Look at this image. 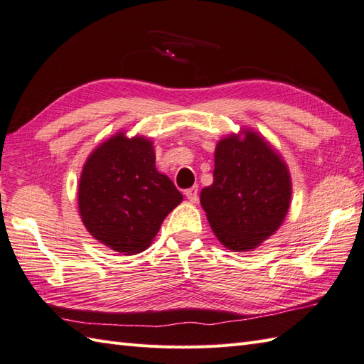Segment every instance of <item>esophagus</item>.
Segmentation results:
<instances>
[{
    "mask_svg": "<svg viewBox=\"0 0 364 364\" xmlns=\"http://www.w3.org/2000/svg\"><path fill=\"white\" fill-rule=\"evenodd\" d=\"M185 196L190 202H196L199 199V193H198V187H191L188 190H185Z\"/></svg>",
    "mask_w": 364,
    "mask_h": 364,
    "instance_id": "1",
    "label": "esophagus"
}]
</instances>
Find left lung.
Segmentation results:
<instances>
[{"mask_svg": "<svg viewBox=\"0 0 364 364\" xmlns=\"http://www.w3.org/2000/svg\"><path fill=\"white\" fill-rule=\"evenodd\" d=\"M291 196L287 166L256 132L220 140L215 153L213 183L200 203L213 232L227 249L258 247L284 220Z\"/></svg>", "mask_w": 364, "mask_h": 364, "instance_id": "8db88e82", "label": "left lung"}]
</instances>
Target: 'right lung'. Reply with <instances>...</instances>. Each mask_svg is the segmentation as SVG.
Returning a JSON list of instances; mask_svg holds the SVG:
<instances>
[{"label":"right lung","instance_id":"1","mask_svg":"<svg viewBox=\"0 0 364 364\" xmlns=\"http://www.w3.org/2000/svg\"><path fill=\"white\" fill-rule=\"evenodd\" d=\"M154 164L151 141L117 134L83 166L80 216L87 232L115 252H144L168 213L182 202V193Z\"/></svg>","mask_w":364,"mask_h":364}]
</instances>
